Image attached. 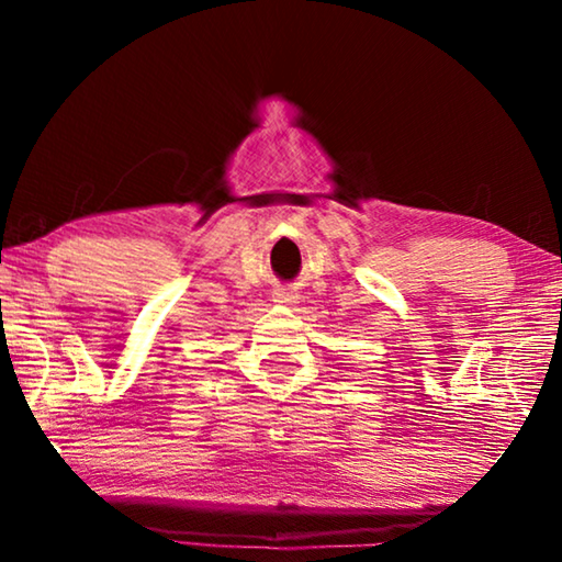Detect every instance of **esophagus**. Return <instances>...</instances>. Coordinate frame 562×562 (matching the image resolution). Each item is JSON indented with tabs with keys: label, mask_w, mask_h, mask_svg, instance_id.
Listing matches in <instances>:
<instances>
[{
	"label": "esophagus",
	"mask_w": 562,
	"mask_h": 562,
	"mask_svg": "<svg viewBox=\"0 0 562 562\" xmlns=\"http://www.w3.org/2000/svg\"><path fill=\"white\" fill-rule=\"evenodd\" d=\"M278 302L290 304V302H294V294H292V292H280V294H278Z\"/></svg>",
	"instance_id": "34e87169"
}]
</instances>
